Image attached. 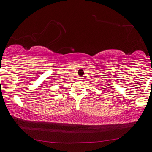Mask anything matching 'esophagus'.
Masks as SVG:
<instances>
[{"mask_svg": "<svg viewBox=\"0 0 152 152\" xmlns=\"http://www.w3.org/2000/svg\"><path fill=\"white\" fill-rule=\"evenodd\" d=\"M81 77H80V78H78V79H79V80H80V79H81Z\"/></svg>", "mask_w": 152, "mask_h": 152, "instance_id": "esophagus-1", "label": "esophagus"}]
</instances>
